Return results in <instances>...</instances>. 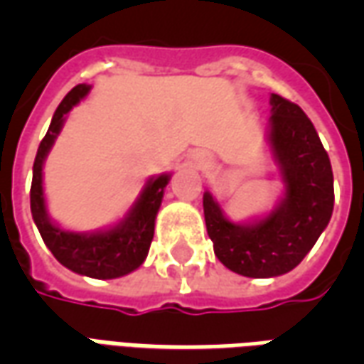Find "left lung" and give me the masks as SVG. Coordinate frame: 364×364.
Listing matches in <instances>:
<instances>
[{
    "label": "left lung",
    "instance_id": "obj_1",
    "mask_svg": "<svg viewBox=\"0 0 364 364\" xmlns=\"http://www.w3.org/2000/svg\"><path fill=\"white\" fill-rule=\"evenodd\" d=\"M267 144L284 185L273 210L252 222H232L210 191L205 222L224 267L252 279L292 271L318 242L333 213V171L312 120L298 105L271 95Z\"/></svg>",
    "mask_w": 364,
    "mask_h": 364
}]
</instances>
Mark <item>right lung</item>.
Returning <instances> with one entry per match:
<instances>
[{"label": "right lung", "instance_id": "obj_1", "mask_svg": "<svg viewBox=\"0 0 364 364\" xmlns=\"http://www.w3.org/2000/svg\"><path fill=\"white\" fill-rule=\"evenodd\" d=\"M91 85L80 83L70 91L52 117L48 132L36 151L31 185V213L44 244L52 255L68 267L91 279H119L140 267L148 257L154 240L156 216H158L166 185L171 179L169 173L151 177L144 185L140 197L130 206L127 216L114 226L97 232H72L54 224L46 210V198L43 189L44 159L58 138L66 122V114L87 95Z\"/></svg>", "mask_w": 364, "mask_h": 364}]
</instances>
